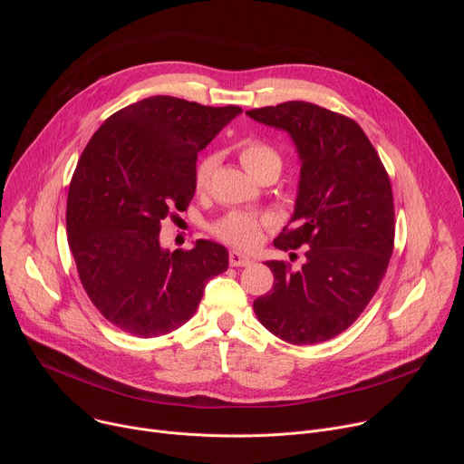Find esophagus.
Instances as JSON below:
<instances>
[{
	"label": "esophagus",
	"instance_id": "obj_1",
	"mask_svg": "<svg viewBox=\"0 0 464 464\" xmlns=\"http://www.w3.org/2000/svg\"><path fill=\"white\" fill-rule=\"evenodd\" d=\"M253 260L247 256V255H244V253H240V251H231L229 253V264L231 266H249Z\"/></svg>",
	"mask_w": 464,
	"mask_h": 464
}]
</instances>
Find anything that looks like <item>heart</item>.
I'll use <instances>...</instances> for the list:
<instances>
[{
	"label": "heart",
	"instance_id": "obj_1",
	"mask_svg": "<svg viewBox=\"0 0 464 464\" xmlns=\"http://www.w3.org/2000/svg\"><path fill=\"white\" fill-rule=\"evenodd\" d=\"M237 150L244 169L256 179L270 170H277V172L281 170V165H283L281 154L266 140L246 138L238 143ZM215 169H217L215 154H206L198 160L194 169V188L198 192H204L209 188ZM268 226H270V218L266 217H260L249 211H231L224 215L220 220H217L211 226V231L218 240L229 246L249 249L260 242L262 231Z\"/></svg>",
	"mask_w": 464,
	"mask_h": 464
}]
</instances>
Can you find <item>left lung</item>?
Here are the masks:
<instances>
[{
    "label": "left lung",
    "instance_id": "obj_1",
    "mask_svg": "<svg viewBox=\"0 0 464 464\" xmlns=\"http://www.w3.org/2000/svg\"><path fill=\"white\" fill-rule=\"evenodd\" d=\"M246 113L286 130L297 147L295 211L274 246H303L306 256L297 272L285 260H268L274 288L253 301V310L286 343L333 340L360 317L389 266L394 204L387 170L351 117L304 101Z\"/></svg>",
    "mask_w": 464,
    "mask_h": 464
}]
</instances>
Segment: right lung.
<instances>
[{
	"mask_svg": "<svg viewBox=\"0 0 464 464\" xmlns=\"http://www.w3.org/2000/svg\"><path fill=\"white\" fill-rule=\"evenodd\" d=\"M240 111L156 95L110 115L86 145L68 192V242L88 297L124 333H172L227 270L224 246L169 251L160 229L192 200L198 152Z\"/></svg>",
	"mask_w": 464,
	"mask_h": 464,
	"instance_id": "1",
	"label": "right lung"
}]
</instances>
